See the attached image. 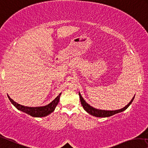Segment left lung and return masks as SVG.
Masks as SVG:
<instances>
[{
  "instance_id": "8db88e82",
  "label": "left lung",
  "mask_w": 148,
  "mask_h": 148,
  "mask_svg": "<svg viewBox=\"0 0 148 148\" xmlns=\"http://www.w3.org/2000/svg\"><path fill=\"white\" fill-rule=\"evenodd\" d=\"M79 99H80V101H81V104L82 105L84 109L88 113L91 114V115L94 116L96 117H109L114 115V114L119 113V112H121L124 111H125V110L127 109L129 106H130V104L132 103L135 97V95L134 96V97L132 98V100H131L129 102V103L128 105H126L125 107L118 110L107 111V110H101V109H95V108L91 106V105H89L88 103L84 99V98L82 97V95L80 94V93L79 92Z\"/></svg>"
}]
</instances>
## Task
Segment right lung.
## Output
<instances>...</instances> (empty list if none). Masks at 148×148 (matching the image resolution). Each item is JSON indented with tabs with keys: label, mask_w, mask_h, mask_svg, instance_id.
<instances>
[{
	"label": "right lung",
	"mask_w": 148,
	"mask_h": 148,
	"mask_svg": "<svg viewBox=\"0 0 148 148\" xmlns=\"http://www.w3.org/2000/svg\"><path fill=\"white\" fill-rule=\"evenodd\" d=\"M60 95H61V93H60L52 102H51L50 103L45 105V106L35 107H26L23 106V105H22L20 104H18V103L15 102L13 99H12L11 98L9 97L8 95H8V99L10 101L12 104L18 110H19V111H22L23 112H25V113L34 117H44L49 115V114H50L51 112H53L55 111L56 107H57L58 102H59Z\"/></svg>",
	"instance_id": "right-lung-1"
}]
</instances>
